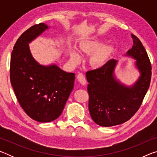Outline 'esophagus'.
<instances>
[{"mask_svg":"<svg viewBox=\"0 0 157 157\" xmlns=\"http://www.w3.org/2000/svg\"><path fill=\"white\" fill-rule=\"evenodd\" d=\"M78 79L79 81V82L82 84L85 85L86 84V78H85V77L83 73H79L78 75Z\"/></svg>","mask_w":157,"mask_h":157,"instance_id":"esophagus-1","label":"esophagus"}]
</instances>
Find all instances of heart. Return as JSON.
Instances as JSON below:
<instances>
[{
    "label": "heart",
    "instance_id": "obj_1",
    "mask_svg": "<svg viewBox=\"0 0 157 157\" xmlns=\"http://www.w3.org/2000/svg\"><path fill=\"white\" fill-rule=\"evenodd\" d=\"M79 50L81 52L86 53H94L90 57V64L94 67H100L105 64L113 50V48L110 45H105L100 47V43L98 41H84L79 44ZM71 59L75 63H78L81 59L79 53L76 50L71 52Z\"/></svg>",
    "mask_w": 157,
    "mask_h": 157
}]
</instances>
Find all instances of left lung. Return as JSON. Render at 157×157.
<instances>
[{
  "label": "left lung",
  "mask_w": 157,
  "mask_h": 157,
  "mask_svg": "<svg viewBox=\"0 0 157 157\" xmlns=\"http://www.w3.org/2000/svg\"><path fill=\"white\" fill-rule=\"evenodd\" d=\"M132 38L134 44L127 54L136 59L140 72V78L132 87L121 84L113 77L117 62L113 59L86 73L89 113L100 126H115L129 121L139 109L150 86L152 66L147 53L137 36L132 34Z\"/></svg>",
  "instance_id": "1"
}]
</instances>
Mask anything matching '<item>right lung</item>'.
<instances>
[{"label": "right lung", "mask_w": 157, "mask_h": 157, "mask_svg": "<svg viewBox=\"0 0 157 157\" xmlns=\"http://www.w3.org/2000/svg\"><path fill=\"white\" fill-rule=\"evenodd\" d=\"M48 28L44 23L25 31L13 48L10 82L18 103L27 115L40 123L57 119L73 89L75 74L56 65H39L32 56L28 43Z\"/></svg>", "instance_id": "obj_1"}]
</instances>
